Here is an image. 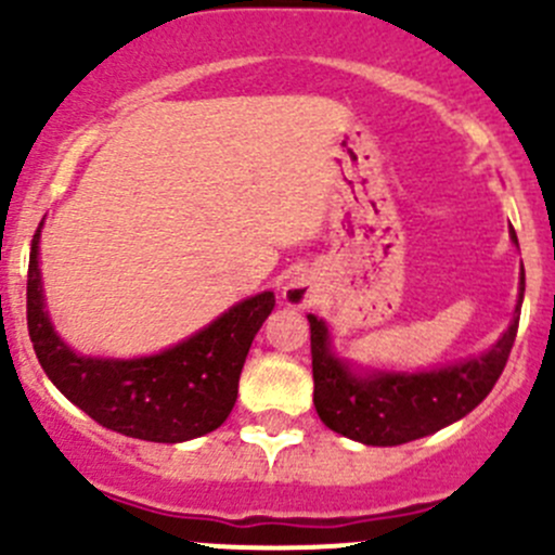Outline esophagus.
<instances>
[{
    "instance_id": "obj_1",
    "label": "esophagus",
    "mask_w": 555,
    "mask_h": 555,
    "mask_svg": "<svg viewBox=\"0 0 555 555\" xmlns=\"http://www.w3.org/2000/svg\"><path fill=\"white\" fill-rule=\"evenodd\" d=\"M284 300L293 309H306L314 300V284L306 276H293L287 282V287H284Z\"/></svg>"
}]
</instances>
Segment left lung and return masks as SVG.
Segmentation results:
<instances>
[{
	"instance_id": "obj_1",
	"label": "left lung",
	"mask_w": 555,
	"mask_h": 555,
	"mask_svg": "<svg viewBox=\"0 0 555 555\" xmlns=\"http://www.w3.org/2000/svg\"><path fill=\"white\" fill-rule=\"evenodd\" d=\"M513 241L518 244V238ZM526 276L520 271V298L507 333L480 358L421 374L374 371L369 376L352 374L344 360L331 352L325 322L309 314L311 371H314V406L331 431L374 448L423 439L450 423L461 421L488 392L507 365L515 344L524 304Z\"/></svg>"
}]
</instances>
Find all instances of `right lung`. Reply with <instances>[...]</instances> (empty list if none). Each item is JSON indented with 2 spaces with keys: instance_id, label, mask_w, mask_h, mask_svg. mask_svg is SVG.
<instances>
[{
  "instance_id": "add662e5",
  "label": "right lung",
  "mask_w": 555,
  "mask_h": 555,
  "mask_svg": "<svg viewBox=\"0 0 555 555\" xmlns=\"http://www.w3.org/2000/svg\"><path fill=\"white\" fill-rule=\"evenodd\" d=\"M37 244L40 228L31 238L26 325L42 371L75 406L102 428L163 444L197 439L228 421L251 341L276 306L273 293L241 300L201 333L152 358H83L48 320Z\"/></svg>"
}]
</instances>
